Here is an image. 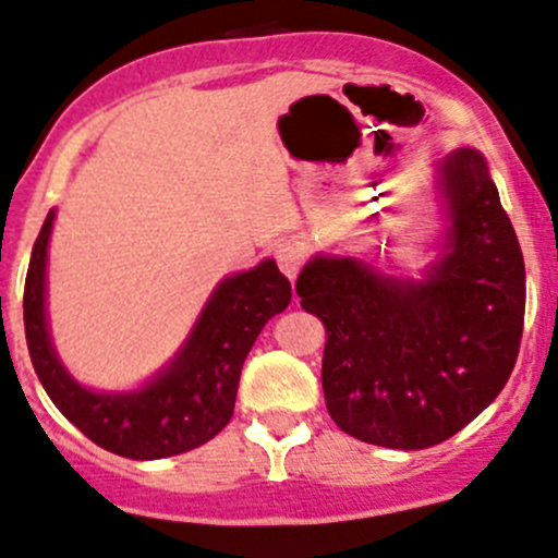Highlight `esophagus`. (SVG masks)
<instances>
[{"mask_svg":"<svg viewBox=\"0 0 558 558\" xmlns=\"http://www.w3.org/2000/svg\"><path fill=\"white\" fill-rule=\"evenodd\" d=\"M277 263L281 268V274H284L287 279H298V274H301L303 263H305V250L301 244L295 242H284L277 247Z\"/></svg>","mask_w":558,"mask_h":558,"instance_id":"esophagus-1","label":"esophagus"}]
</instances>
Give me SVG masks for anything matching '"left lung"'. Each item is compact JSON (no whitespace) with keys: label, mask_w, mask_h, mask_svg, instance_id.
Returning a JSON list of instances; mask_svg holds the SVG:
<instances>
[{"label":"left lung","mask_w":558,"mask_h":558,"mask_svg":"<svg viewBox=\"0 0 558 558\" xmlns=\"http://www.w3.org/2000/svg\"><path fill=\"white\" fill-rule=\"evenodd\" d=\"M445 239L423 279L359 257L314 255L303 311L327 329L322 388L338 428L367 445L425 449L493 404L524 327V257L476 148L436 161Z\"/></svg>","instance_id":"8db88e82"}]
</instances>
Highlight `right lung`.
Instances as JSON below:
<instances>
[{
    "label": "right lung",
    "instance_id": "add662e5",
    "mask_svg": "<svg viewBox=\"0 0 558 558\" xmlns=\"http://www.w3.org/2000/svg\"><path fill=\"white\" fill-rule=\"evenodd\" d=\"M50 209L34 242L23 290V325L32 364L47 397L87 439L130 460H159L205 445L233 415L239 375L255 338L292 301L274 260L226 277L175 356L133 391H93L63 367L47 325Z\"/></svg>",
    "mask_w": 558,
    "mask_h": 558
}]
</instances>
